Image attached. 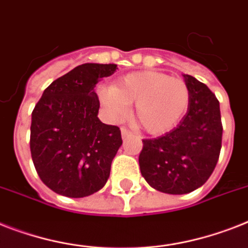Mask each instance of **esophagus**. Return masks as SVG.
Returning <instances> with one entry per match:
<instances>
[{
	"label": "esophagus",
	"instance_id": "1",
	"mask_svg": "<svg viewBox=\"0 0 248 248\" xmlns=\"http://www.w3.org/2000/svg\"><path fill=\"white\" fill-rule=\"evenodd\" d=\"M121 135H122V138H126L128 135H131V131L126 127L121 128Z\"/></svg>",
	"mask_w": 248,
	"mask_h": 248
}]
</instances>
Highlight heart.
<instances>
[{"label": "heart", "instance_id": "heart-1", "mask_svg": "<svg viewBox=\"0 0 248 248\" xmlns=\"http://www.w3.org/2000/svg\"><path fill=\"white\" fill-rule=\"evenodd\" d=\"M98 98L112 120H120L135 103L134 117L144 131L159 135L172 130L190 103V90L180 78L156 71L132 72L113 86L98 89Z\"/></svg>", "mask_w": 248, "mask_h": 248}]
</instances>
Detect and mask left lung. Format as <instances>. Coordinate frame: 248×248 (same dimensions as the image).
Here are the masks:
<instances>
[{
	"label": "left lung",
	"mask_w": 248,
	"mask_h": 248,
	"mask_svg": "<svg viewBox=\"0 0 248 248\" xmlns=\"http://www.w3.org/2000/svg\"><path fill=\"white\" fill-rule=\"evenodd\" d=\"M190 90L186 114L172 131L142 140L139 166L155 190L183 195L201 187L218 163L222 148V121L217 96L191 75H183Z\"/></svg>",
	"instance_id": "left-lung-1"
}]
</instances>
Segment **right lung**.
I'll use <instances>...</instances> for the list:
<instances>
[{"label": "right lung", "mask_w": 248, "mask_h": 248, "mask_svg": "<svg viewBox=\"0 0 248 248\" xmlns=\"http://www.w3.org/2000/svg\"><path fill=\"white\" fill-rule=\"evenodd\" d=\"M114 63H84L54 80L31 113L30 152L40 180L56 194L85 197L103 188L122 145L117 126L98 118L96 84Z\"/></svg>", "instance_id": "add662e5"}]
</instances>
